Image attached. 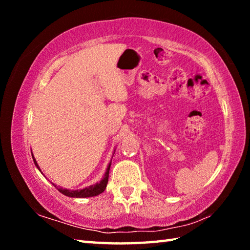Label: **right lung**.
Here are the masks:
<instances>
[{
	"instance_id": "1",
	"label": "right lung",
	"mask_w": 250,
	"mask_h": 250,
	"mask_svg": "<svg viewBox=\"0 0 250 250\" xmlns=\"http://www.w3.org/2000/svg\"><path fill=\"white\" fill-rule=\"evenodd\" d=\"M115 151H116V150H113V153H112V154H115ZM32 156H33V161H34V164H35V167H36L37 168H39L40 172L42 173V174H43V172H42L41 167H39V164H37L36 160H35V158H34L33 153H32ZM112 158H113V155H112ZM111 161H112V159L110 160V162H109L108 167H107V170H105L103 179H101L99 182H97V183L94 184V185H89V186H87V188H83V189L62 188H61V186H58V188H57V186L55 185V184H53V185H54L55 188H56L58 189V191L61 192L62 194H64V195L68 196V197L86 198V197H91V196L99 195V194L104 192L105 188H107L108 179H109V170H110V167H111ZM43 175H44V174H43Z\"/></svg>"
}]
</instances>
